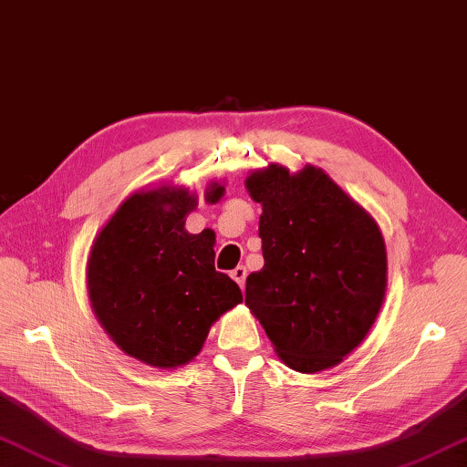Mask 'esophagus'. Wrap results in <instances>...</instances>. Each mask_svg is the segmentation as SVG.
Returning <instances> with one entry per match:
<instances>
[{"label": "esophagus", "mask_w": 467, "mask_h": 467, "mask_svg": "<svg viewBox=\"0 0 467 467\" xmlns=\"http://www.w3.org/2000/svg\"><path fill=\"white\" fill-rule=\"evenodd\" d=\"M231 277L239 283V287L243 289L244 287V281H246V269L243 267V265H239V267L231 271Z\"/></svg>", "instance_id": "1"}]
</instances>
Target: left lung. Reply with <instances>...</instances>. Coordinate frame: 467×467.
Listing matches in <instances>:
<instances>
[{"instance_id":"8db88e82","label":"left lung","mask_w":467,"mask_h":467,"mask_svg":"<svg viewBox=\"0 0 467 467\" xmlns=\"http://www.w3.org/2000/svg\"><path fill=\"white\" fill-rule=\"evenodd\" d=\"M246 192L263 206L261 271L244 304L289 368L316 374L358 348L387 294V246L367 208L322 168L253 170Z\"/></svg>"}]
</instances>
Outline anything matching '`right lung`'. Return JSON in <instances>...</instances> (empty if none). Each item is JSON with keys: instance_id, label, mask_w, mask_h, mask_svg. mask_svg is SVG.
<instances>
[{"instance_id": "add662e5", "label": "right lung", "mask_w": 467, "mask_h": 467, "mask_svg": "<svg viewBox=\"0 0 467 467\" xmlns=\"http://www.w3.org/2000/svg\"><path fill=\"white\" fill-rule=\"evenodd\" d=\"M224 196L210 182L204 200ZM198 194L184 186H145L100 226L87 259L90 307L109 337L131 358L173 370L202 350L210 327L243 301L236 283L214 269L216 236L190 234Z\"/></svg>"}]
</instances>
